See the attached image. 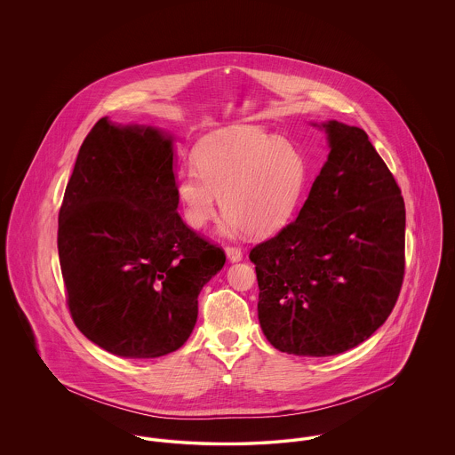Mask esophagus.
<instances>
[{
  "label": "esophagus",
  "instance_id": "esophagus-1",
  "mask_svg": "<svg viewBox=\"0 0 455 455\" xmlns=\"http://www.w3.org/2000/svg\"><path fill=\"white\" fill-rule=\"evenodd\" d=\"M226 256H228L229 262H240L243 259V252L236 247H226Z\"/></svg>",
  "mask_w": 455,
  "mask_h": 455
}]
</instances>
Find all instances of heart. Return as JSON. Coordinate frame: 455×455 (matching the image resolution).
Returning <instances> with one entry per match:
<instances>
[{
	"mask_svg": "<svg viewBox=\"0 0 455 455\" xmlns=\"http://www.w3.org/2000/svg\"><path fill=\"white\" fill-rule=\"evenodd\" d=\"M193 161L196 172L177 179V197L195 229L213 217L219 197L224 231L267 236L289 222L308 180L307 157L292 140L251 124L203 136Z\"/></svg>",
	"mask_w": 455,
	"mask_h": 455,
	"instance_id": "1",
	"label": "heart"
}]
</instances>
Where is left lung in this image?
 I'll return each mask as SVG.
<instances>
[{
    "mask_svg": "<svg viewBox=\"0 0 455 455\" xmlns=\"http://www.w3.org/2000/svg\"><path fill=\"white\" fill-rule=\"evenodd\" d=\"M329 154L294 222L251 251L258 315L280 352L327 357L366 341L404 275V201L361 128L312 123Z\"/></svg>",
    "mask_w": 455,
    "mask_h": 455,
    "instance_id": "obj_1",
    "label": "left lung"
}]
</instances>
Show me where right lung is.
I'll list each match as a JSON object with an SVG mask.
<instances>
[{
    "instance_id": "1",
    "label": "right lung",
    "mask_w": 455,
    "mask_h": 455,
    "mask_svg": "<svg viewBox=\"0 0 455 455\" xmlns=\"http://www.w3.org/2000/svg\"><path fill=\"white\" fill-rule=\"evenodd\" d=\"M170 131L103 117L84 140L60 210L68 307L82 334L128 359L179 350L226 256L177 213Z\"/></svg>"
}]
</instances>
